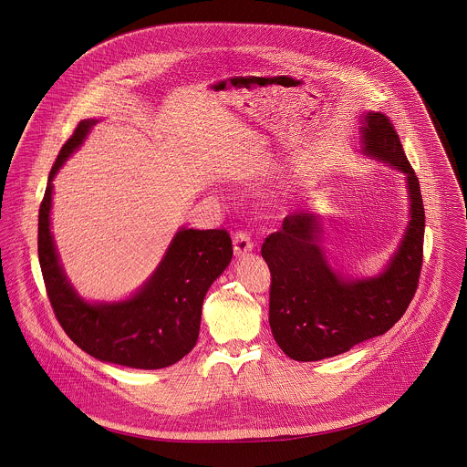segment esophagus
Returning <instances> with one entry per match:
<instances>
[{
  "label": "esophagus",
  "mask_w": 467,
  "mask_h": 467,
  "mask_svg": "<svg viewBox=\"0 0 467 467\" xmlns=\"http://www.w3.org/2000/svg\"><path fill=\"white\" fill-rule=\"evenodd\" d=\"M233 244H234V254H236V255H244L246 252H250V250L254 248L252 236H250V233H246V231H238V233L234 234Z\"/></svg>",
  "instance_id": "34e87169"
}]
</instances>
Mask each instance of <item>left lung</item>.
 Wrapping results in <instances>:
<instances>
[{
    "instance_id": "left-lung-1",
    "label": "left lung",
    "mask_w": 467,
    "mask_h": 467,
    "mask_svg": "<svg viewBox=\"0 0 467 467\" xmlns=\"http://www.w3.org/2000/svg\"><path fill=\"white\" fill-rule=\"evenodd\" d=\"M362 141L364 154L406 173L411 221L387 269L369 280L348 282L334 273L318 246V221L310 213H290L280 231L267 236L261 254L271 271L269 326L278 347L294 360L339 356L387 333L419 287L425 229L419 177L385 113L364 115Z\"/></svg>"
}]
</instances>
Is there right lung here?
Segmentation results:
<instances>
[{
    "label": "right lung",
    "instance_id": "obj_1",
    "mask_svg": "<svg viewBox=\"0 0 467 467\" xmlns=\"http://www.w3.org/2000/svg\"><path fill=\"white\" fill-rule=\"evenodd\" d=\"M96 120H82L56 159L38 213V257L45 289L69 339L103 362L134 369H161L198 343L202 299L233 257L225 229H182L154 276L131 299L89 305L67 284L50 234L52 178L84 141Z\"/></svg>",
    "mask_w": 467,
    "mask_h": 467
}]
</instances>
